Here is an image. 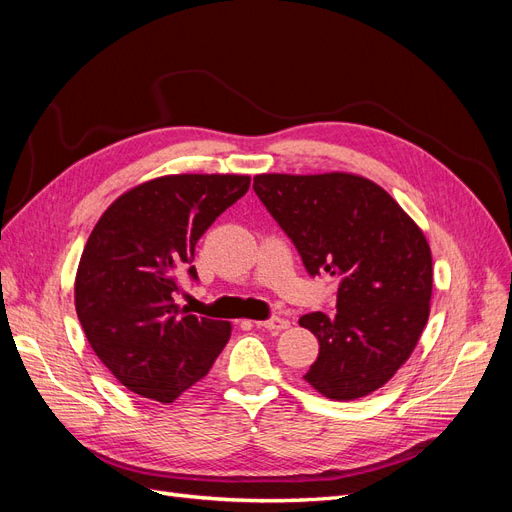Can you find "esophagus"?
Returning <instances> with one entry per match:
<instances>
[{
  "instance_id": "1",
  "label": "esophagus",
  "mask_w": 512,
  "mask_h": 512,
  "mask_svg": "<svg viewBox=\"0 0 512 512\" xmlns=\"http://www.w3.org/2000/svg\"><path fill=\"white\" fill-rule=\"evenodd\" d=\"M258 329H267V331H284L290 327V320L280 318V316H273L269 320H258L256 322Z\"/></svg>"
}]
</instances>
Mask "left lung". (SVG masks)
Instances as JSON below:
<instances>
[{"label": "left lung", "instance_id": "obj_1", "mask_svg": "<svg viewBox=\"0 0 512 512\" xmlns=\"http://www.w3.org/2000/svg\"><path fill=\"white\" fill-rule=\"evenodd\" d=\"M254 192L309 275L339 277L337 314L301 316L320 352L303 376L337 401L365 397L408 361L429 318V243L389 192L359 175H256Z\"/></svg>", "mask_w": 512, "mask_h": 512}]
</instances>
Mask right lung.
<instances>
[{
	"label": "right lung",
	"instance_id": "right-lung-1",
	"mask_svg": "<svg viewBox=\"0 0 512 512\" xmlns=\"http://www.w3.org/2000/svg\"><path fill=\"white\" fill-rule=\"evenodd\" d=\"M250 190L247 175H168L121 194L91 230L74 282L89 346L136 395L170 404L203 380L230 322L175 303L179 277L198 280L196 241Z\"/></svg>",
	"mask_w": 512,
	"mask_h": 512
}]
</instances>
